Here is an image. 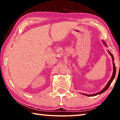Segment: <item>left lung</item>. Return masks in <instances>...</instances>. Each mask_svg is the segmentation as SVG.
Listing matches in <instances>:
<instances>
[{"label":"left lung","mask_w":120,"mask_h":120,"mask_svg":"<svg viewBox=\"0 0 120 120\" xmlns=\"http://www.w3.org/2000/svg\"><path fill=\"white\" fill-rule=\"evenodd\" d=\"M103 43H104V45L107 46V44H106V43L104 41H102ZM108 52L110 54V56H111L112 57V59L113 60V74H112V77L110 79V80H109V82H108V83H107V85H106V86L105 87V88L103 89V90H101V91H100V92H98V93H96V94H82V93H81V94L84 95H85V96H96V95H99L101 94H102L103 93H104V92H105L107 89H108L109 88V86H110L112 82V81L114 79V77L115 76V74H116V67H115V64L114 62V57H113V54L111 53V52L109 51L108 50Z\"/></svg>","instance_id":"1"}]
</instances>
